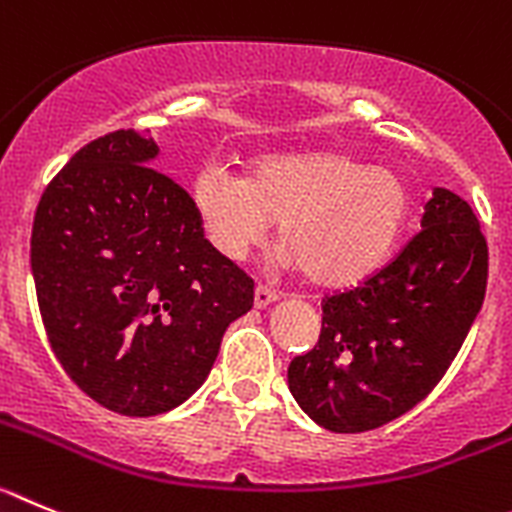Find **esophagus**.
<instances>
[{"label": "esophagus", "instance_id": "1", "mask_svg": "<svg viewBox=\"0 0 512 512\" xmlns=\"http://www.w3.org/2000/svg\"><path fill=\"white\" fill-rule=\"evenodd\" d=\"M278 301V293L270 290L267 285H257L255 288V308H267L270 303Z\"/></svg>", "mask_w": 512, "mask_h": 512}]
</instances>
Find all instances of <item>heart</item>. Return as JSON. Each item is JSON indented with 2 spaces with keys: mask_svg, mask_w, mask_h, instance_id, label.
<instances>
[{
  "mask_svg": "<svg viewBox=\"0 0 512 512\" xmlns=\"http://www.w3.org/2000/svg\"><path fill=\"white\" fill-rule=\"evenodd\" d=\"M191 201L211 247L227 260H245L280 222L283 267H303L308 280L326 288L375 275L411 211L398 170L336 150L270 155L257 160L250 178L209 163L193 178Z\"/></svg>",
  "mask_w": 512,
  "mask_h": 512,
  "instance_id": "obj_1",
  "label": "heart"
}]
</instances>
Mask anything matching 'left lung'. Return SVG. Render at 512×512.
Segmentation results:
<instances>
[{
  "label": "left lung",
  "mask_w": 512,
  "mask_h": 512,
  "mask_svg": "<svg viewBox=\"0 0 512 512\" xmlns=\"http://www.w3.org/2000/svg\"><path fill=\"white\" fill-rule=\"evenodd\" d=\"M487 288V242L472 206L434 188L421 232L393 262L324 301L319 342L288 367L311 421L362 434L408 413L444 377Z\"/></svg>",
  "instance_id": "obj_1"
}]
</instances>
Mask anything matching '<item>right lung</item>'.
<instances>
[{
  "instance_id": "right-lung-1",
  "label": "right lung",
  "mask_w": 512,
  "mask_h": 512,
  "mask_svg": "<svg viewBox=\"0 0 512 512\" xmlns=\"http://www.w3.org/2000/svg\"><path fill=\"white\" fill-rule=\"evenodd\" d=\"M150 132L81 147L48 183L30 265L53 354L89 398L122 416H158L209 377L255 283L222 257L173 178L150 168Z\"/></svg>"
}]
</instances>
